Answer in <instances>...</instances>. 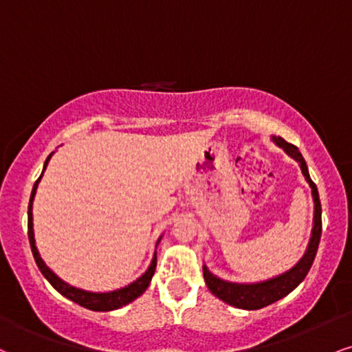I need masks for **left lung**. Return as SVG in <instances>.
<instances>
[{"mask_svg": "<svg viewBox=\"0 0 352 352\" xmlns=\"http://www.w3.org/2000/svg\"><path fill=\"white\" fill-rule=\"evenodd\" d=\"M272 142L275 146H278L285 152L289 157H292L295 162L298 164L300 170H302L305 180L310 185L311 188V197H313V228L310 241H308L307 251L302 256L297 264L294 267H290L285 272L275 275V277L265 278V280L259 282H231L224 280V278L214 275L208 269V265L203 264V277H205L206 285L211 294L219 300H223L224 303L231 305V307L241 308V310H259V308L272 305L277 300L294 292L300 283L303 282V278L307 277L308 270H310L313 261H315L316 251H318V244L321 238V203L318 197V188L313 184L310 179V173H308V167L305 159L300 154V151L294 144H289L283 141L282 138L272 135Z\"/></svg>", "mask_w": 352, "mask_h": 352, "instance_id": "left-lung-1", "label": "left lung"}]
</instances>
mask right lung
<instances>
[{"instance_id": "1", "label": "right lung", "mask_w": 352, "mask_h": 352, "mask_svg": "<svg viewBox=\"0 0 352 352\" xmlns=\"http://www.w3.org/2000/svg\"><path fill=\"white\" fill-rule=\"evenodd\" d=\"M52 155H54V152L49 155L47 159H45L44 168H42L41 177L36 180V184H34V187H32L31 200H29V206H28V236H29V243H31L34 261H36L37 267H39L42 275L47 278L50 285H52L54 289L57 290L60 295H63L65 298H69V300H72V302L78 303L80 307L88 308V310H93V311L118 310V308H121V307H124V305L134 302L135 298L141 297L144 292L147 290V287H149V283L152 280V275H154V272H155V265H157V251H154V256H152L149 267H147V270L141 275V277L135 278L134 282L128 283L126 287H121V289H116V290H111V292H90V290L78 289V287H74V285H70V283H67L65 280H62V278L58 277V275L55 274L52 269L47 267V264H45L44 259L41 257L39 251H37L36 238H34L32 203H34V197H36L37 187H39V182L42 179V175H44L45 168H47V164H49V160H50V157H52ZM162 236L164 234H160V238L157 239L155 249H157V245L160 243V239H162Z\"/></svg>"}]
</instances>
